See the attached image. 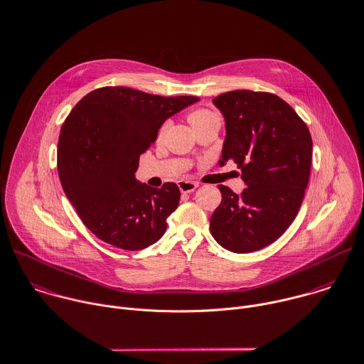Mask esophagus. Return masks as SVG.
Returning <instances> with one entry per match:
<instances>
[{
    "label": "esophagus",
    "instance_id": "34e87169",
    "mask_svg": "<svg viewBox=\"0 0 364 364\" xmlns=\"http://www.w3.org/2000/svg\"><path fill=\"white\" fill-rule=\"evenodd\" d=\"M197 187H198V184L194 181H187V180L178 181V188L181 193H193Z\"/></svg>",
    "mask_w": 364,
    "mask_h": 364
}]
</instances>
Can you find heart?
<instances>
[{
  "label": "heart",
  "mask_w": 364,
  "mask_h": 364,
  "mask_svg": "<svg viewBox=\"0 0 364 364\" xmlns=\"http://www.w3.org/2000/svg\"><path fill=\"white\" fill-rule=\"evenodd\" d=\"M213 119H218V116L214 112L207 110V109H197V110H194V112H191L188 114V122H190V124L193 127H197V126H200V124H203L205 122H210ZM164 130H166V126L161 127L160 134H163Z\"/></svg>",
  "instance_id": "heart-1"
}]
</instances>
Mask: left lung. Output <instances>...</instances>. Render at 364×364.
I'll return each instance as SVG.
<instances>
[{
    "instance_id": "left-lung-1",
    "label": "left lung",
    "mask_w": 364,
    "mask_h": 364,
    "mask_svg": "<svg viewBox=\"0 0 364 364\" xmlns=\"http://www.w3.org/2000/svg\"><path fill=\"white\" fill-rule=\"evenodd\" d=\"M225 120L220 166L234 160L245 188L218 186L223 200L211 215L214 240L235 254L262 250L294 223L308 187L312 137L281 97L232 90L213 99Z\"/></svg>"
}]
</instances>
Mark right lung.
<instances>
[{
  "instance_id": "1",
  "label": "right lung",
  "mask_w": 364,
  "mask_h": 364,
  "mask_svg": "<svg viewBox=\"0 0 364 364\" xmlns=\"http://www.w3.org/2000/svg\"><path fill=\"white\" fill-rule=\"evenodd\" d=\"M198 100L106 86L72 109L58 140V174L68 200L99 240L139 251L163 237L180 190L174 183L153 188L134 173L161 124Z\"/></svg>"
}]
</instances>
